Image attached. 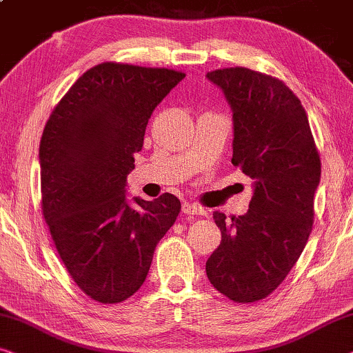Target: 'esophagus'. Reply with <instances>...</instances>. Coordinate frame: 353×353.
<instances>
[{"label": "esophagus", "instance_id": "esophagus-1", "mask_svg": "<svg viewBox=\"0 0 353 353\" xmlns=\"http://www.w3.org/2000/svg\"><path fill=\"white\" fill-rule=\"evenodd\" d=\"M182 211L183 214L187 216H205L206 214V210H203L201 206H196V205H192V203H185V205L182 206Z\"/></svg>", "mask_w": 353, "mask_h": 353}]
</instances>
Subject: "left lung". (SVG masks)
I'll list each match as a JSON object with an SVG mask.
<instances>
[{"mask_svg": "<svg viewBox=\"0 0 353 353\" xmlns=\"http://www.w3.org/2000/svg\"><path fill=\"white\" fill-rule=\"evenodd\" d=\"M206 78L232 108V165L252 179L246 214H212L222 240L206 275L228 299L246 304L276 290L299 259L314 224L321 163L304 107L285 83L245 67Z\"/></svg>", "mask_w": 353, "mask_h": 353, "instance_id": "1", "label": "left lung"}]
</instances>
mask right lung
<instances>
[{
  "label": "right lung",
  "instance_id": "obj_1",
  "mask_svg": "<svg viewBox=\"0 0 353 353\" xmlns=\"http://www.w3.org/2000/svg\"><path fill=\"white\" fill-rule=\"evenodd\" d=\"M181 72L105 62L79 77L54 108L39 142L41 208L59 256L79 290L102 304L145 281L158 241L181 201L126 198L143 134Z\"/></svg>",
  "mask_w": 353,
  "mask_h": 353
}]
</instances>
